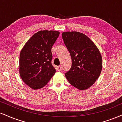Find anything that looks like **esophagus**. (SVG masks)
Returning a JSON list of instances; mask_svg holds the SVG:
<instances>
[{
  "label": "esophagus",
  "mask_w": 122,
  "mask_h": 122,
  "mask_svg": "<svg viewBox=\"0 0 122 122\" xmlns=\"http://www.w3.org/2000/svg\"><path fill=\"white\" fill-rule=\"evenodd\" d=\"M57 71H62V68H61V66H57Z\"/></svg>",
  "instance_id": "obj_1"
}]
</instances>
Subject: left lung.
I'll return each mask as SVG.
<instances>
[{"label":"left lung","mask_w":122,"mask_h":122,"mask_svg":"<svg viewBox=\"0 0 122 122\" xmlns=\"http://www.w3.org/2000/svg\"><path fill=\"white\" fill-rule=\"evenodd\" d=\"M69 51L72 66L65 76L71 85L85 90L95 83L101 73L102 57L99 49L87 36L77 31L62 33Z\"/></svg>","instance_id":"left-lung-1"}]
</instances>
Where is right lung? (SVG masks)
<instances>
[{"instance_id": "right-lung-1", "label": "right lung", "mask_w": 122, "mask_h": 122, "mask_svg": "<svg viewBox=\"0 0 122 122\" xmlns=\"http://www.w3.org/2000/svg\"><path fill=\"white\" fill-rule=\"evenodd\" d=\"M59 34L57 31H40L21 50L19 74L23 82L32 89L45 86L56 72L51 64V47Z\"/></svg>"}]
</instances>
